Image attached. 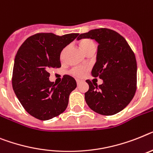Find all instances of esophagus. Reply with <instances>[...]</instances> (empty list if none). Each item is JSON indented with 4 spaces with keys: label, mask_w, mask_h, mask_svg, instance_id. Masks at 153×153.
Masks as SVG:
<instances>
[{
    "label": "esophagus",
    "mask_w": 153,
    "mask_h": 153,
    "mask_svg": "<svg viewBox=\"0 0 153 153\" xmlns=\"http://www.w3.org/2000/svg\"><path fill=\"white\" fill-rule=\"evenodd\" d=\"M76 82H77V85H79L81 84V82H82V81H81V80H76Z\"/></svg>",
    "instance_id": "obj_1"
}]
</instances>
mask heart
Masks as SVG:
<instances>
[{
  "label": "heart",
  "instance_id": "heart-1",
  "mask_svg": "<svg viewBox=\"0 0 153 153\" xmlns=\"http://www.w3.org/2000/svg\"><path fill=\"white\" fill-rule=\"evenodd\" d=\"M79 46H80L82 51L85 53L87 51L92 47H95L94 42L91 39H83L79 42ZM65 53V51L61 53V57H63ZM88 71V67H78V68H74L71 70V73L72 75L77 77V78H82L85 74H87Z\"/></svg>",
  "mask_w": 153,
  "mask_h": 153
}]
</instances>
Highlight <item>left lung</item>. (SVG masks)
<instances>
[{
  "mask_svg": "<svg viewBox=\"0 0 153 153\" xmlns=\"http://www.w3.org/2000/svg\"><path fill=\"white\" fill-rule=\"evenodd\" d=\"M85 38L98 43L92 75L103 81L98 85L93 81L86 80L89 88L85 93V102L97 114L106 116L117 114L135 94L137 62L134 52L126 39L112 29H92L80 34L77 39Z\"/></svg>",
  "mask_w": 153,
  "mask_h": 153,
  "instance_id": "obj_1",
  "label": "left lung"
}]
</instances>
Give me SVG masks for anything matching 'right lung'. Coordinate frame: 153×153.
Wrapping results in <instances>:
<instances>
[{"mask_svg": "<svg viewBox=\"0 0 153 153\" xmlns=\"http://www.w3.org/2000/svg\"><path fill=\"white\" fill-rule=\"evenodd\" d=\"M78 36L37 33L19 47L14 63L12 87L24 109L39 120H50L62 114L68 104L69 95L76 88V81L68 74L60 84H53L49 80V71L61 66V51Z\"/></svg>", "mask_w": 153, "mask_h": 153, "instance_id": "add662e5", "label": "right lung"}]
</instances>
